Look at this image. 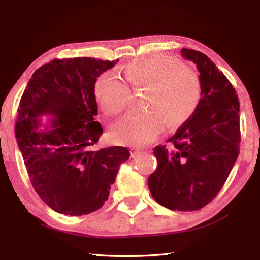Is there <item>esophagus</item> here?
Segmentation results:
<instances>
[{"mask_svg":"<svg viewBox=\"0 0 260 260\" xmlns=\"http://www.w3.org/2000/svg\"><path fill=\"white\" fill-rule=\"evenodd\" d=\"M143 152V148H140V147H133L131 148V157H135L139 155L140 153Z\"/></svg>","mask_w":260,"mask_h":260,"instance_id":"esophagus-1","label":"esophagus"}]
</instances>
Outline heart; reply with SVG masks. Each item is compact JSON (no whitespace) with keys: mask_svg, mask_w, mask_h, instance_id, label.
I'll return each mask as SVG.
<instances>
[{"mask_svg":"<svg viewBox=\"0 0 260 260\" xmlns=\"http://www.w3.org/2000/svg\"><path fill=\"white\" fill-rule=\"evenodd\" d=\"M126 81L136 90H146L142 112L125 115L110 129L117 144L144 145L154 141L165 123L175 127L194 114L201 101V82L192 70L174 58L152 54L125 67ZM98 104L107 115H117L127 107L131 92L124 81L110 74L96 84Z\"/></svg>","mask_w":260,"mask_h":260,"instance_id":"obj_1","label":"heart"}]
</instances>
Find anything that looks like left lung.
Here are the masks:
<instances>
[{"label":"left lung","instance_id":"left-lung-1","mask_svg":"<svg viewBox=\"0 0 260 260\" xmlns=\"http://www.w3.org/2000/svg\"><path fill=\"white\" fill-rule=\"evenodd\" d=\"M182 57L197 64L201 101L165 146L154 148L157 169L148 189L157 203L170 210L196 211L221 190L239 155V99L222 71L206 54L183 48Z\"/></svg>","mask_w":260,"mask_h":260}]
</instances>
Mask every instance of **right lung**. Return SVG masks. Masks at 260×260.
Segmentation results:
<instances>
[{"label":"right lung","instance_id":"1","mask_svg":"<svg viewBox=\"0 0 260 260\" xmlns=\"http://www.w3.org/2000/svg\"><path fill=\"white\" fill-rule=\"evenodd\" d=\"M117 61L54 59L35 71L22 95L16 141L35 191L58 213L101 209L129 157L123 146L92 148L103 134L95 120L96 81ZM42 115L53 117L48 125H42Z\"/></svg>","mask_w":260,"mask_h":260}]
</instances>
